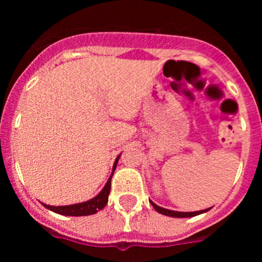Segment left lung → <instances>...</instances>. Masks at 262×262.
Returning <instances> with one entry per match:
<instances>
[{"mask_svg": "<svg viewBox=\"0 0 262 262\" xmlns=\"http://www.w3.org/2000/svg\"><path fill=\"white\" fill-rule=\"evenodd\" d=\"M151 202V205L154 206V209L156 210L157 212H160V214L163 215H166V216H172V217H190V216H195V215H200L202 214V212H206L209 211L210 209H206V210H201V211H193V212H181V211H173V210H168V209H163V207H160V206H157L156 203H154L152 201H149Z\"/></svg>", "mask_w": 262, "mask_h": 262, "instance_id": "obj_1", "label": "left lung"}]
</instances>
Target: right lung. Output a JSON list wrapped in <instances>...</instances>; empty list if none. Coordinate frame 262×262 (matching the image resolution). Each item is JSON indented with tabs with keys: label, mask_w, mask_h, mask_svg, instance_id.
I'll return each mask as SVG.
<instances>
[{
	"label": "right lung",
	"mask_w": 262,
	"mask_h": 262,
	"mask_svg": "<svg viewBox=\"0 0 262 262\" xmlns=\"http://www.w3.org/2000/svg\"><path fill=\"white\" fill-rule=\"evenodd\" d=\"M118 160H119V156L117 157L115 160L114 166H113V173H111L110 178H108V181L106 182L105 187H103L101 193L98 195H96L92 200L86 201V202L82 203H76V205H69V206H50V205H45V207H47L48 210L51 211L56 212V214L60 215H68V216H85V215H92L98 212L99 210H102L106 205H107L108 201V194H110V189H111V177L114 174V170L117 168Z\"/></svg>",
	"instance_id": "add662e5"
}]
</instances>
